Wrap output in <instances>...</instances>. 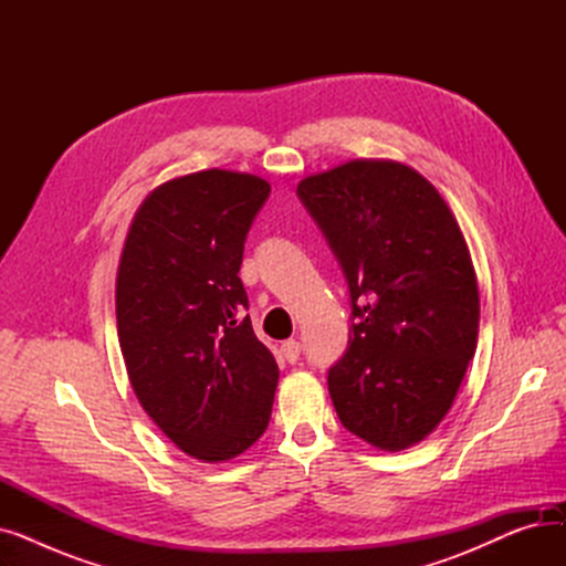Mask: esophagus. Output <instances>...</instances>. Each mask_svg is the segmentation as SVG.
<instances>
[{
    "label": "esophagus",
    "mask_w": 566,
    "mask_h": 566,
    "mask_svg": "<svg viewBox=\"0 0 566 566\" xmlns=\"http://www.w3.org/2000/svg\"><path fill=\"white\" fill-rule=\"evenodd\" d=\"M282 355L286 358V363H295L301 358V342H295V339H286L284 344H282Z\"/></svg>",
    "instance_id": "34e87169"
}]
</instances>
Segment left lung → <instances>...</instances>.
<instances>
[{
    "instance_id": "left-lung-1",
    "label": "left lung",
    "mask_w": 566,
    "mask_h": 566,
    "mask_svg": "<svg viewBox=\"0 0 566 566\" xmlns=\"http://www.w3.org/2000/svg\"><path fill=\"white\" fill-rule=\"evenodd\" d=\"M350 291L348 348L328 371L342 424L385 452L450 412L478 348L480 289L448 201L412 167L348 160L298 184Z\"/></svg>"
}]
</instances>
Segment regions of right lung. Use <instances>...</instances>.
I'll return each mask as SVG.
<instances>
[{
    "label": "right lung",
    "instance_id": "add662e5",
    "mask_svg": "<svg viewBox=\"0 0 566 566\" xmlns=\"http://www.w3.org/2000/svg\"><path fill=\"white\" fill-rule=\"evenodd\" d=\"M261 176L203 169L160 184L130 222L116 331L137 401L178 450L220 463L261 438L280 369L245 316V235Z\"/></svg>",
    "mask_w": 566,
    "mask_h": 566
}]
</instances>
